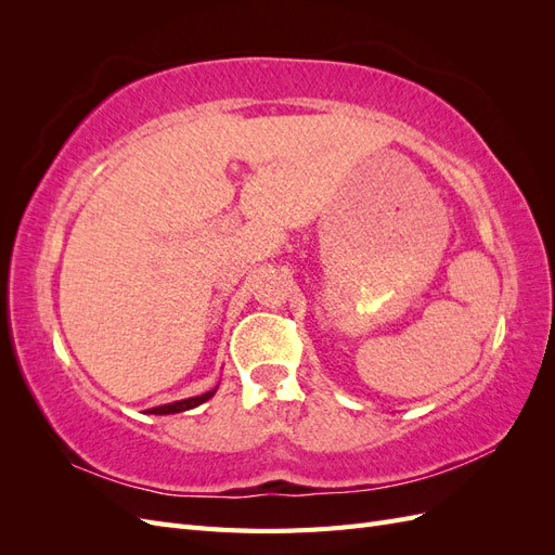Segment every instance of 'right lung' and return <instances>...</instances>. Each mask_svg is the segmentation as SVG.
Returning <instances> with one entry per match:
<instances>
[{"instance_id":"add662e5","label":"right lung","mask_w":555,"mask_h":555,"mask_svg":"<svg viewBox=\"0 0 555 555\" xmlns=\"http://www.w3.org/2000/svg\"><path fill=\"white\" fill-rule=\"evenodd\" d=\"M217 391V386L212 391H206L201 396H194V398H184V400H176V402H169V405H159V408H153L150 410V414H176V412H184V410H192V408H198L201 402H206L208 398H212Z\"/></svg>"}]
</instances>
